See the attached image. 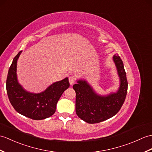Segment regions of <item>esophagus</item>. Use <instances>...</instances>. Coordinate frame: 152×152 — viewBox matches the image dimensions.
<instances>
[{
    "label": "esophagus",
    "instance_id": "1",
    "mask_svg": "<svg viewBox=\"0 0 152 152\" xmlns=\"http://www.w3.org/2000/svg\"><path fill=\"white\" fill-rule=\"evenodd\" d=\"M76 80V76H70L69 77V83L70 85H72L74 83H75Z\"/></svg>",
    "mask_w": 152,
    "mask_h": 152
}]
</instances>
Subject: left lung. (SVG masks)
Masks as SVG:
<instances>
[{"mask_svg": "<svg viewBox=\"0 0 152 152\" xmlns=\"http://www.w3.org/2000/svg\"><path fill=\"white\" fill-rule=\"evenodd\" d=\"M113 60L117 70L120 86L117 91L107 95L95 92L86 80H77L73 86L76 92V113L89 124L101 122L115 116L124 104L128 91V81L122 59L114 55Z\"/></svg>", "mask_w": 152, "mask_h": 152, "instance_id": "obj_1", "label": "left lung"}]
</instances>
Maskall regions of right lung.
Wrapping results in <instances>:
<instances>
[{
	"label": "right lung",
	"instance_id": "obj_1",
	"mask_svg": "<svg viewBox=\"0 0 152 152\" xmlns=\"http://www.w3.org/2000/svg\"><path fill=\"white\" fill-rule=\"evenodd\" d=\"M22 51L13 58L6 80V91L10 103L20 115L33 120H43L54 113L59 99L70 86L68 77L51 84L43 92L27 91L19 83L17 75V60Z\"/></svg>",
	"mask_w": 152,
	"mask_h": 152
}]
</instances>
